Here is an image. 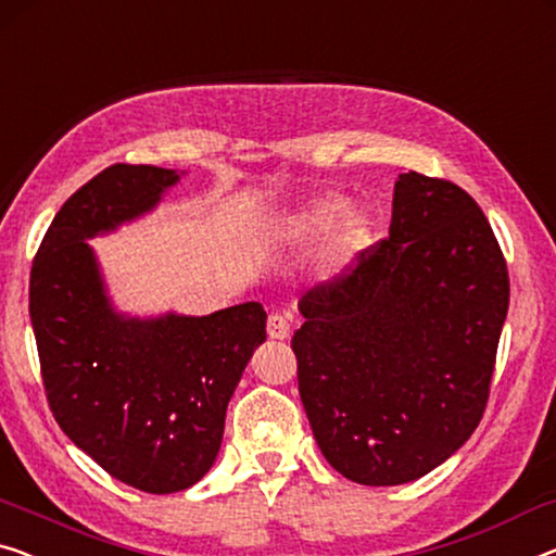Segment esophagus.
Here are the masks:
<instances>
[{
	"mask_svg": "<svg viewBox=\"0 0 556 556\" xmlns=\"http://www.w3.org/2000/svg\"><path fill=\"white\" fill-rule=\"evenodd\" d=\"M289 329H292V319L285 317V314H269L267 319V334L271 339H287Z\"/></svg>",
	"mask_w": 556,
	"mask_h": 556,
	"instance_id": "obj_1",
	"label": "esophagus"
}]
</instances>
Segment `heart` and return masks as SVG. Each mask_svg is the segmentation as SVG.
Masks as SVG:
<instances>
[{
	"label": "heart",
	"mask_w": 556,
	"mask_h": 556,
	"mask_svg": "<svg viewBox=\"0 0 556 556\" xmlns=\"http://www.w3.org/2000/svg\"><path fill=\"white\" fill-rule=\"evenodd\" d=\"M327 230L330 235L314 254L312 275L319 285H334L350 275L354 262L371 242L375 225L367 212H346V199L339 194H314L271 217L264 237L271 244L300 247L325 237Z\"/></svg>",
	"instance_id": "heart-1"
}]
</instances>
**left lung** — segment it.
I'll return each mask as SVG.
<instances>
[{"mask_svg": "<svg viewBox=\"0 0 556 556\" xmlns=\"http://www.w3.org/2000/svg\"><path fill=\"white\" fill-rule=\"evenodd\" d=\"M507 309V264L475 199L400 174L389 239L300 302V396L331 467L396 486L450 459L484 414Z\"/></svg>", "mask_w": 556, "mask_h": 556, "instance_id": "8db88e82", "label": "left lung"}]
</instances>
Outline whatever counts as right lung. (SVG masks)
<instances>
[{"instance_id":"right-lung-1","label":"right lung","mask_w":556,"mask_h":556,"mask_svg":"<svg viewBox=\"0 0 556 556\" xmlns=\"http://www.w3.org/2000/svg\"><path fill=\"white\" fill-rule=\"evenodd\" d=\"M187 172L114 164L66 199L29 279L47 400L62 432L149 494L197 484L217 459L227 404L267 339L260 302L204 317L114 304L94 237L147 217Z\"/></svg>"}]
</instances>
